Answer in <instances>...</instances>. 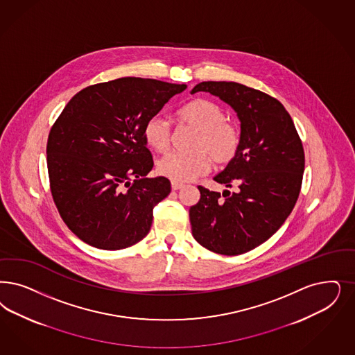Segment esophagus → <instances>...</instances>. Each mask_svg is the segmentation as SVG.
Instances as JSON below:
<instances>
[{
	"label": "esophagus",
	"instance_id": "esophagus-1",
	"mask_svg": "<svg viewBox=\"0 0 355 355\" xmlns=\"http://www.w3.org/2000/svg\"><path fill=\"white\" fill-rule=\"evenodd\" d=\"M184 184H181V182H175V181H171V189L173 190H180V189H182Z\"/></svg>",
	"mask_w": 355,
	"mask_h": 355
}]
</instances>
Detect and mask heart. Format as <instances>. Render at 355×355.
<instances>
[{
	"label": "heart",
	"instance_id": "heart-1",
	"mask_svg": "<svg viewBox=\"0 0 355 355\" xmlns=\"http://www.w3.org/2000/svg\"><path fill=\"white\" fill-rule=\"evenodd\" d=\"M178 121L198 131L193 150L184 155L171 152L157 161L159 175L175 182H189L206 174L211 159L224 166L239 156L243 135L237 124L227 121V114L212 101L198 98L177 111ZM144 141L156 152H165L171 147V128L166 119L152 116L144 125Z\"/></svg>",
	"mask_w": 355,
	"mask_h": 355
}]
</instances>
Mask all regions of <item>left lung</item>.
Wrapping results in <instances>:
<instances>
[{
  "mask_svg": "<svg viewBox=\"0 0 355 355\" xmlns=\"http://www.w3.org/2000/svg\"><path fill=\"white\" fill-rule=\"evenodd\" d=\"M208 92L231 105L241 122L239 156L214 180L237 191H209L190 207L191 232L214 253L237 256L265 243L281 228L299 198L304 149L290 114L277 98L237 83L205 81Z\"/></svg>",
  "mask_w": 355,
  "mask_h": 355,
  "instance_id": "1",
  "label": "left lung"
}]
</instances>
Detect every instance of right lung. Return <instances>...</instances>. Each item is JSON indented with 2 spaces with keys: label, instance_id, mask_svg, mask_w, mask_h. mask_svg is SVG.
Wrapping results in <instances>:
<instances>
[{
  "label": "right lung",
  "instance_id": "right-lung-1",
  "mask_svg": "<svg viewBox=\"0 0 355 355\" xmlns=\"http://www.w3.org/2000/svg\"><path fill=\"white\" fill-rule=\"evenodd\" d=\"M186 85L123 77L83 89L51 127L49 189L64 223L86 244L119 250L147 236L153 208L171 193L147 178L144 125Z\"/></svg>",
  "mask_w": 355,
  "mask_h": 355
}]
</instances>
